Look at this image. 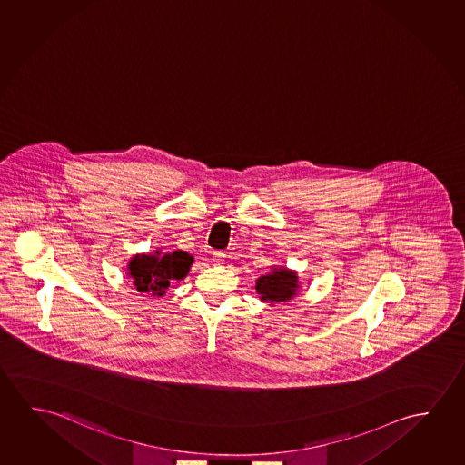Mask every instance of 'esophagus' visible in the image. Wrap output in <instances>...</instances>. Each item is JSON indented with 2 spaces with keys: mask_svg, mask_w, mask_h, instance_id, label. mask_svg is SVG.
<instances>
[{
  "mask_svg": "<svg viewBox=\"0 0 465 465\" xmlns=\"http://www.w3.org/2000/svg\"><path fill=\"white\" fill-rule=\"evenodd\" d=\"M213 261H214L215 264H222L225 261V252L223 251H214L213 252Z\"/></svg>",
  "mask_w": 465,
  "mask_h": 465,
  "instance_id": "1",
  "label": "esophagus"
}]
</instances>
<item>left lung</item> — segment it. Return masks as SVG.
Listing matches in <instances>:
<instances>
[{
	"instance_id": "1",
	"label": "left lung",
	"mask_w": 465,
	"mask_h": 465,
	"mask_svg": "<svg viewBox=\"0 0 465 465\" xmlns=\"http://www.w3.org/2000/svg\"><path fill=\"white\" fill-rule=\"evenodd\" d=\"M296 283H298V277L294 275L293 272L277 269L269 275L261 277L256 282V290L264 302L279 304V302L293 298L296 288H298Z\"/></svg>"
}]
</instances>
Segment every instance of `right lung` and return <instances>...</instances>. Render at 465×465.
Wrapping results in <instances>:
<instances>
[{
  "instance_id": "obj_1",
  "label": "right lung",
  "mask_w": 465,
  "mask_h": 465,
  "mask_svg": "<svg viewBox=\"0 0 465 465\" xmlns=\"http://www.w3.org/2000/svg\"><path fill=\"white\" fill-rule=\"evenodd\" d=\"M193 258L185 251H172L161 254H142L130 261V277L134 279L136 290L140 293H151L163 296L173 280L185 277Z\"/></svg>"
}]
</instances>
